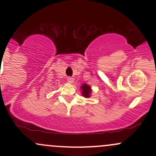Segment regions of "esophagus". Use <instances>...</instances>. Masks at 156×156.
Instances as JSON below:
<instances>
[{"label":"esophagus","mask_w":156,"mask_h":156,"mask_svg":"<svg viewBox=\"0 0 156 156\" xmlns=\"http://www.w3.org/2000/svg\"><path fill=\"white\" fill-rule=\"evenodd\" d=\"M67 81L68 83H73V82H74V78H71V77H67Z\"/></svg>","instance_id":"obj_1"}]
</instances>
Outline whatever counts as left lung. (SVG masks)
<instances>
[{
  "mask_svg": "<svg viewBox=\"0 0 156 156\" xmlns=\"http://www.w3.org/2000/svg\"><path fill=\"white\" fill-rule=\"evenodd\" d=\"M80 88L82 89L81 94L84 98H88L91 96V93H92V89L91 87L89 85H87V83H83V85L80 87Z\"/></svg>",
  "mask_w": 156,
  "mask_h": 156,
  "instance_id": "1",
  "label": "left lung"
}]
</instances>
